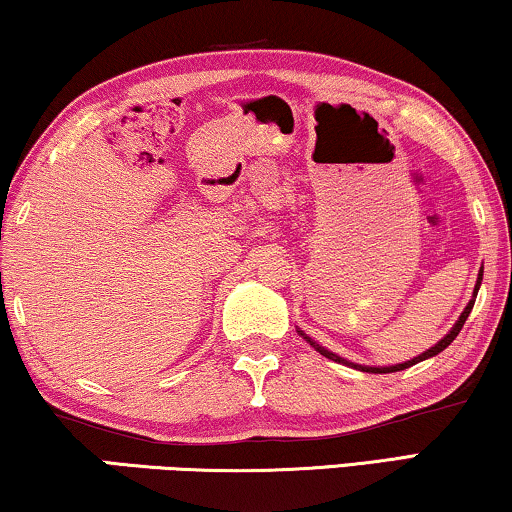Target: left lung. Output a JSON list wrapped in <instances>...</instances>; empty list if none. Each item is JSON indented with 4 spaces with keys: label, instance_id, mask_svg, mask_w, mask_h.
Wrapping results in <instances>:
<instances>
[{
    "label": "left lung",
    "instance_id": "8db88e82",
    "mask_svg": "<svg viewBox=\"0 0 512 512\" xmlns=\"http://www.w3.org/2000/svg\"><path fill=\"white\" fill-rule=\"evenodd\" d=\"M480 280H482V269H480V273H478V283H475V290H473V297L475 294H478V287H480ZM473 304H475V299H471L469 301V306L464 308V313L459 315V320L455 322V327H452V331L445 338H441V341H438L434 348L431 350H427V352H422L420 357H415V359H410V362H403V364H397V366H359V364H352V362H348V359H341L338 355H334V352H329V350H325V348H320L318 343H313L311 338L308 336H304L308 343L313 345L315 350L320 352V355H325V357H329V359H334V362H341V364H345V366H352V369H359V371H366V373H394V371H403V369H408V366H413V364H417V362H422V359H429V357H434V355H438V352H443L445 348H448V345L455 341L457 338V334L459 331H462V327H464V322H466V318H469V313H471V308H473Z\"/></svg>",
    "mask_w": 512,
    "mask_h": 512
}]
</instances>
